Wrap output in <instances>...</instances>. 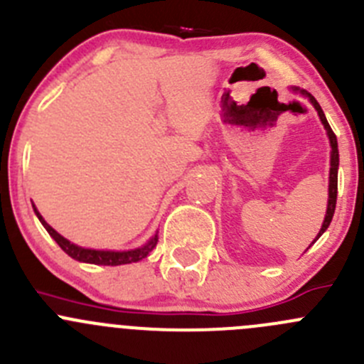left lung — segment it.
<instances>
[{
  "label": "left lung",
  "mask_w": 364,
  "mask_h": 364,
  "mask_svg": "<svg viewBox=\"0 0 364 364\" xmlns=\"http://www.w3.org/2000/svg\"><path fill=\"white\" fill-rule=\"evenodd\" d=\"M291 92L294 94H301L302 97H306V100L309 101V103L313 105V108L316 110V114H318L320 117V122L323 124V129H326L327 133V139H329V144H331V168H329V199H327V210H326V217H323V222H322V228H320L318 235H316V238L313 240L311 243H315L316 240L320 238V236L323 235V232L327 231V228L331 225V220H333V215H334V208H336V196H338V167H340V153H338V140H336V135L333 133V129H331L329 122H327L326 119V114H323L322 107L318 105V101L315 100V97L311 96V94L308 92V90H301L299 87H291L290 88ZM311 247V245H309Z\"/></svg>",
  "instance_id": "1"
}]
</instances>
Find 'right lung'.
Returning a JSON list of instances; mask_svg holds the SVG:
<instances>
[{
	"instance_id": "obj_1",
	"label": "right lung",
	"mask_w": 364,
	"mask_h": 364,
	"mask_svg": "<svg viewBox=\"0 0 364 364\" xmlns=\"http://www.w3.org/2000/svg\"><path fill=\"white\" fill-rule=\"evenodd\" d=\"M33 206V211L35 215L38 217V220H41V224L44 225L46 231L49 232V236H51L53 240H55L56 243H58L60 247H62V250L65 254H69L73 259L80 261V263H90V264H105V267H117V264H128V263H136V261L144 259V257H147V254L151 252V250L156 247L158 243V231L154 232L153 236H151L149 240H147L144 245L140 247H135V249H128V250H105V249H88V247H80L76 245V243H73L70 240H67L65 236L60 235L58 231H55V229L51 228V225L48 224V222L42 218V215L38 213V210L35 208V204H31Z\"/></svg>"
}]
</instances>
